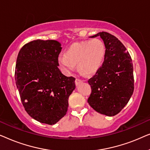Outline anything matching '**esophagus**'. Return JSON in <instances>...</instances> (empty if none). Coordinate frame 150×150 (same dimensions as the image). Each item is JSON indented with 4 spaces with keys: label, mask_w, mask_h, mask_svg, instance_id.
I'll list each match as a JSON object with an SVG mask.
<instances>
[{
    "label": "esophagus",
    "mask_w": 150,
    "mask_h": 150,
    "mask_svg": "<svg viewBox=\"0 0 150 150\" xmlns=\"http://www.w3.org/2000/svg\"><path fill=\"white\" fill-rule=\"evenodd\" d=\"M83 83V81H82V80L79 79H76L75 84H76V86H78V85H79V84H81V83Z\"/></svg>",
    "instance_id": "34e87169"
}]
</instances>
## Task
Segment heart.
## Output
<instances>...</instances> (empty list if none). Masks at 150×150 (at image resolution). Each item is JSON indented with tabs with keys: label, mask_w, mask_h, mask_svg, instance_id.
<instances>
[{
	"label": "heart",
	"mask_w": 150,
	"mask_h": 150,
	"mask_svg": "<svg viewBox=\"0 0 150 150\" xmlns=\"http://www.w3.org/2000/svg\"><path fill=\"white\" fill-rule=\"evenodd\" d=\"M105 46L99 39L77 42L71 45L57 58L58 63L65 72L73 71L77 64L80 71L89 75L96 72L104 62Z\"/></svg>",
	"instance_id": "heart-1"
}]
</instances>
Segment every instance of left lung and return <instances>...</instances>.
<instances>
[{
	"label": "left lung",
	"mask_w": 150,
	"mask_h": 150,
	"mask_svg": "<svg viewBox=\"0 0 150 150\" xmlns=\"http://www.w3.org/2000/svg\"><path fill=\"white\" fill-rule=\"evenodd\" d=\"M106 48L103 64L88 83L91 87L88 103L96 111L107 116L118 114L134 91L133 65L130 54L116 37L98 33Z\"/></svg>",
	"instance_id": "left-lung-1"
}]
</instances>
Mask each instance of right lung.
<instances>
[{
	"mask_svg": "<svg viewBox=\"0 0 150 150\" xmlns=\"http://www.w3.org/2000/svg\"><path fill=\"white\" fill-rule=\"evenodd\" d=\"M61 45L56 40H34L20 49L15 80L24 109L34 120L53 125L66 114L75 79L63 75L57 61Z\"/></svg>",
	"mask_w": 150,
	"mask_h": 150,
	"instance_id": "1",
	"label": "right lung"
}]
</instances>
